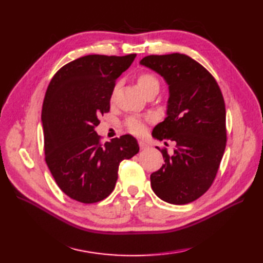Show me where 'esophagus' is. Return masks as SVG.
I'll return each mask as SVG.
<instances>
[{
    "instance_id": "1",
    "label": "esophagus",
    "mask_w": 263,
    "mask_h": 263,
    "mask_svg": "<svg viewBox=\"0 0 263 263\" xmlns=\"http://www.w3.org/2000/svg\"><path fill=\"white\" fill-rule=\"evenodd\" d=\"M139 146H140V149H147L149 147L148 143L143 140H139Z\"/></svg>"
}]
</instances>
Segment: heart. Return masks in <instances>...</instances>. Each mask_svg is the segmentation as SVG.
<instances>
[{"mask_svg":"<svg viewBox=\"0 0 263 263\" xmlns=\"http://www.w3.org/2000/svg\"><path fill=\"white\" fill-rule=\"evenodd\" d=\"M138 86L141 89L142 92H146L150 89H158L159 90V82L156 79V77L150 73H142L139 76L138 78ZM126 127L128 128V131L132 133H136V135H139L143 131V122L141 119L139 117L132 116L128 117L126 120Z\"/></svg>","mask_w":263,"mask_h":263,"instance_id":"heart-1","label":"heart"}]
</instances>
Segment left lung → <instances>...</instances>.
<instances>
[{
  "instance_id": "obj_1",
  "label": "left lung",
  "mask_w": 263,
  "mask_h": 263,
  "mask_svg": "<svg viewBox=\"0 0 263 263\" xmlns=\"http://www.w3.org/2000/svg\"><path fill=\"white\" fill-rule=\"evenodd\" d=\"M140 64L168 86L166 117L153 137L176 144L173 155L158 148L165 164L150 175L153 191L165 202L190 203L208 191L225 152L224 98L215 78L187 55H149Z\"/></svg>"
}]
</instances>
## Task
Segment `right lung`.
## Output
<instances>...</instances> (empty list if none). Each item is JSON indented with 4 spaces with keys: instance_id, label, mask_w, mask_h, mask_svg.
I'll return each mask as SVG.
<instances>
[{
    "instance_id": "1",
    "label": "right lung",
    "mask_w": 263,
    "mask_h": 263,
    "mask_svg": "<svg viewBox=\"0 0 263 263\" xmlns=\"http://www.w3.org/2000/svg\"><path fill=\"white\" fill-rule=\"evenodd\" d=\"M137 55H87L61 68L48 85L42 109L45 160L59 187L76 201L95 203L113 191L123 159L139 153L130 135L104 146L95 127L109 111L115 81Z\"/></svg>"
}]
</instances>
